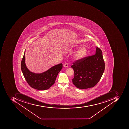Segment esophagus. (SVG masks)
Here are the masks:
<instances>
[{"label":"esophagus","instance_id":"obj_1","mask_svg":"<svg viewBox=\"0 0 129 129\" xmlns=\"http://www.w3.org/2000/svg\"><path fill=\"white\" fill-rule=\"evenodd\" d=\"M63 66H64V67H66V68H68V63H66L63 64Z\"/></svg>","mask_w":129,"mask_h":129}]
</instances>
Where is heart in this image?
Here are the masks:
<instances>
[{"mask_svg":"<svg viewBox=\"0 0 129 129\" xmlns=\"http://www.w3.org/2000/svg\"><path fill=\"white\" fill-rule=\"evenodd\" d=\"M87 53V49L84 47L81 48L77 51L74 55V59L77 61H80L83 60L86 57Z\"/></svg>","mask_w":129,"mask_h":129,"instance_id":"heart-1","label":"heart"}]
</instances>
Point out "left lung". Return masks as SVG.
<instances>
[{"label": "left lung", "mask_w": 129, "mask_h": 129, "mask_svg": "<svg viewBox=\"0 0 129 129\" xmlns=\"http://www.w3.org/2000/svg\"><path fill=\"white\" fill-rule=\"evenodd\" d=\"M105 67L102 51L97 46L94 55L73 63L71 66L74 73L73 83L80 89L94 87L102 78Z\"/></svg>", "instance_id": "left-lung-1"}]
</instances>
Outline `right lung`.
<instances>
[{"label":"right lung","instance_id":"1","mask_svg":"<svg viewBox=\"0 0 129 129\" xmlns=\"http://www.w3.org/2000/svg\"><path fill=\"white\" fill-rule=\"evenodd\" d=\"M25 51L21 62L22 73L27 83L33 88L38 90H46L55 83L56 77L62 69V64L53 66L46 71L41 73L30 72L25 63Z\"/></svg>","mask_w":129,"mask_h":129}]
</instances>
